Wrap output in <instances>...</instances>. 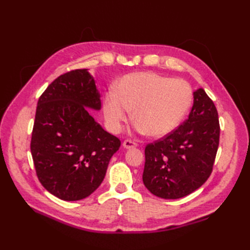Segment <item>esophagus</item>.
Listing matches in <instances>:
<instances>
[{"label": "esophagus", "mask_w": 250, "mask_h": 250, "mask_svg": "<svg viewBox=\"0 0 250 250\" xmlns=\"http://www.w3.org/2000/svg\"><path fill=\"white\" fill-rule=\"evenodd\" d=\"M122 146H124V148H125V149H130V148L136 147V143L132 142L130 140H125L124 143H122Z\"/></svg>", "instance_id": "1"}]
</instances>
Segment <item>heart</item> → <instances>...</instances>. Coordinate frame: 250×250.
I'll use <instances>...</instances> for the list:
<instances>
[{
    "label": "heart",
    "mask_w": 250,
    "mask_h": 250,
    "mask_svg": "<svg viewBox=\"0 0 250 250\" xmlns=\"http://www.w3.org/2000/svg\"><path fill=\"white\" fill-rule=\"evenodd\" d=\"M193 93L190 84L155 72L122 76L103 98V113L108 129L118 133L130 116L134 129L152 137H162L176 128L187 114Z\"/></svg>",
    "instance_id": "obj_1"
}]
</instances>
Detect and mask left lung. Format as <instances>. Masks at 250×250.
<instances>
[{
	"instance_id": "left-lung-1",
	"label": "left lung",
	"mask_w": 250,
	"mask_h": 250,
	"mask_svg": "<svg viewBox=\"0 0 250 250\" xmlns=\"http://www.w3.org/2000/svg\"><path fill=\"white\" fill-rule=\"evenodd\" d=\"M218 113L204 89L193 92L189 117L176 130L145 148L143 183L162 199H180L203 185L219 145Z\"/></svg>"
}]
</instances>
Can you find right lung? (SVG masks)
Wrapping results in <instances>:
<instances>
[{
  "instance_id": "right-lung-1",
  "label": "right lung",
  "mask_w": 250,
  "mask_h": 250,
  "mask_svg": "<svg viewBox=\"0 0 250 250\" xmlns=\"http://www.w3.org/2000/svg\"><path fill=\"white\" fill-rule=\"evenodd\" d=\"M100 92L87 68L52 82L37 102L31 153L44 188L63 201L87 198L102 184L118 137L87 108L100 110Z\"/></svg>"
}]
</instances>
